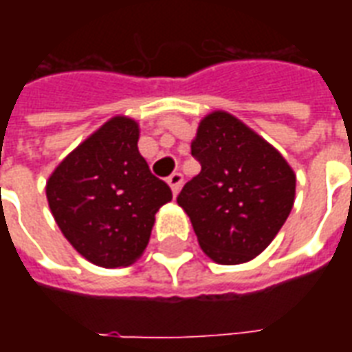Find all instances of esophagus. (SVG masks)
<instances>
[{"label": "esophagus", "mask_w": 352, "mask_h": 352, "mask_svg": "<svg viewBox=\"0 0 352 352\" xmlns=\"http://www.w3.org/2000/svg\"><path fill=\"white\" fill-rule=\"evenodd\" d=\"M168 184L171 192H173V196H177L179 190H181V186H183V175L181 173H171L168 179Z\"/></svg>", "instance_id": "esophagus-1"}]
</instances>
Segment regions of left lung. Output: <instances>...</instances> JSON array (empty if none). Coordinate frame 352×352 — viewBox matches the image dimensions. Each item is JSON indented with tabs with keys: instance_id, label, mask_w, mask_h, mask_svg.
Instances as JSON below:
<instances>
[{
	"instance_id": "obj_1",
	"label": "left lung",
	"mask_w": 352,
	"mask_h": 352,
	"mask_svg": "<svg viewBox=\"0 0 352 352\" xmlns=\"http://www.w3.org/2000/svg\"><path fill=\"white\" fill-rule=\"evenodd\" d=\"M190 148L201 171L184 184L177 204L190 217L199 247L222 265L256 258L292 211L294 169L226 111L199 120Z\"/></svg>"
}]
</instances>
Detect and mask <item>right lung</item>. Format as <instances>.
<instances>
[{
	"instance_id": "right-lung-1",
	"label": "right lung",
	"mask_w": 352,
	"mask_h": 352,
	"mask_svg": "<svg viewBox=\"0 0 352 352\" xmlns=\"http://www.w3.org/2000/svg\"><path fill=\"white\" fill-rule=\"evenodd\" d=\"M139 124L116 115L60 162L47 181L58 228L73 249L101 267H122L143 254L154 214L171 190L139 154Z\"/></svg>"
}]
</instances>
